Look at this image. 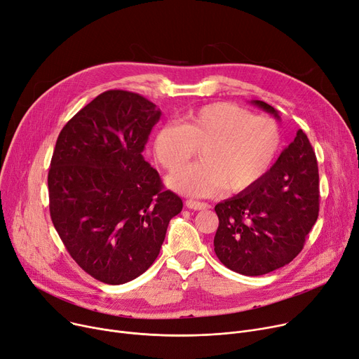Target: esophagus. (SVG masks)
<instances>
[{
    "label": "esophagus",
    "instance_id": "1",
    "mask_svg": "<svg viewBox=\"0 0 359 359\" xmlns=\"http://www.w3.org/2000/svg\"><path fill=\"white\" fill-rule=\"evenodd\" d=\"M185 205L191 210H205L210 208V204L207 203H201V201H196V200H187Z\"/></svg>",
    "mask_w": 359,
    "mask_h": 359
}]
</instances>
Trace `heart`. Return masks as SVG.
<instances>
[{
  "mask_svg": "<svg viewBox=\"0 0 359 359\" xmlns=\"http://www.w3.org/2000/svg\"><path fill=\"white\" fill-rule=\"evenodd\" d=\"M283 144L280 124L254 117L231 102L188 111L180 123H165L155 133L154 154L174 171L201 149V161L168 177L175 191L191 197L216 196L226 188L241 193L257 185L272 168Z\"/></svg>",
  "mask_w": 359,
  "mask_h": 359,
  "instance_id": "heart-1",
  "label": "heart"
}]
</instances>
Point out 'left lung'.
I'll return each instance as SVG.
<instances>
[{
	"mask_svg": "<svg viewBox=\"0 0 359 359\" xmlns=\"http://www.w3.org/2000/svg\"><path fill=\"white\" fill-rule=\"evenodd\" d=\"M252 104L280 118L269 104ZM319 168L300 129L269 172L252 188L219 203L215 252L242 276H264L296 258L319 216Z\"/></svg>",
	"mask_w": 359,
	"mask_h": 359,
	"instance_id": "8db88e82",
	"label": "left lung"
}]
</instances>
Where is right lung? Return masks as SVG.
Listing matches in <instances>:
<instances>
[{
	"instance_id": "obj_1",
	"label": "right lung",
	"mask_w": 359,
	"mask_h": 359,
	"mask_svg": "<svg viewBox=\"0 0 359 359\" xmlns=\"http://www.w3.org/2000/svg\"><path fill=\"white\" fill-rule=\"evenodd\" d=\"M161 110L144 97L109 90L60 130L50 161V219L72 259L118 285L149 268L182 200L142 155Z\"/></svg>"
}]
</instances>
